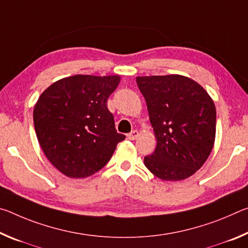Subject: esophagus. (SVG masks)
<instances>
[{
    "mask_svg": "<svg viewBox=\"0 0 248 248\" xmlns=\"http://www.w3.org/2000/svg\"><path fill=\"white\" fill-rule=\"evenodd\" d=\"M127 137H128L129 140H136L137 138L139 137V131H138V130H133V131L128 133Z\"/></svg>",
    "mask_w": 248,
    "mask_h": 248,
    "instance_id": "34e87169",
    "label": "esophagus"
}]
</instances>
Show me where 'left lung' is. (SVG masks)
<instances>
[{"mask_svg":"<svg viewBox=\"0 0 248 248\" xmlns=\"http://www.w3.org/2000/svg\"><path fill=\"white\" fill-rule=\"evenodd\" d=\"M156 148L144 165L163 180L194 175L207 161L216 139L217 111L202 86L178 74L138 77Z\"/></svg>","mask_w":248,"mask_h":248,"instance_id":"1","label":"left lung"}]
</instances>
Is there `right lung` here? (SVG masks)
<instances>
[{"mask_svg": "<svg viewBox=\"0 0 248 248\" xmlns=\"http://www.w3.org/2000/svg\"><path fill=\"white\" fill-rule=\"evenodd\" d=\"M119 82L118 75L78 74L54 82L37 100V139L50 163L68 177L84 178L102 170L124 140L107 108Z\"/></svg>", "mask_w": 248, "mask_h": 248, "instance_id": "obj_1", "label": "right lung"}]
</instances>
